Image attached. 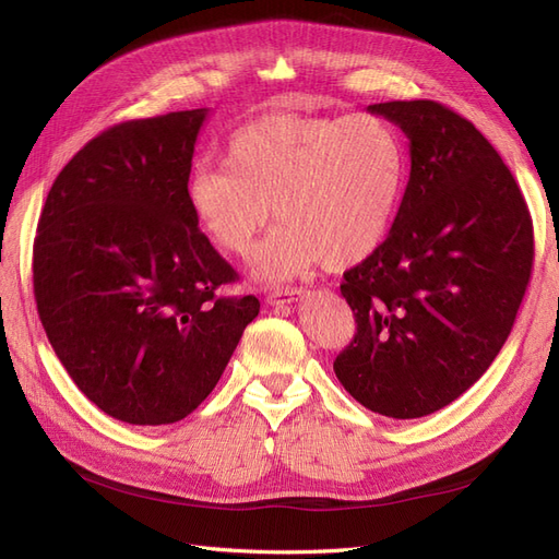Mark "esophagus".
<instances>
[{
  "instance_id": "1",
  "label": "esophagus",
  "mask_w": 559,
  "mask_h": 559,
  "mask_svg": "<svg viewBox=\"0 0 559 559\" xmlns=\"http://www.w3.org/2000/svg\"><path fill=\"white\" fill-rule=\"evenodd\" d=\"M302 296H306V289H298V286H286V289L270 292L265 300H267V306L280 308V306H286V302H294V300H298Z\"/></svg>"
}]
</instances>
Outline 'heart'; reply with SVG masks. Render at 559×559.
<instances>
[{
	"label": "heart",
	"mask_w": 559,
	"mask_h": 559,
	"mask_svg": "<svg viewBox=\"0 0 559 559\" xmlns=\"http://www.w3.org/2000/svg\"><path fill=\"white\" fill-rule=\"evenodd\" d=\"M403 179V142L376 114H267L233 134L224 167H195L186 202L200 230L235 257L251 251L273 207L282 226L253 273L282 282L368 259L392 226Z\"/></svg>",
	"instance_id": "b5f03b06"
}]
</instances>
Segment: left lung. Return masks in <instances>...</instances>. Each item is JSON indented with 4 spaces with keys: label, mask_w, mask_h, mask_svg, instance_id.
<instances>
[{
    "label": "left lung",
    "mask_w": 559,
    "mask_h": 559,
    "mask_svg": "<svg viewBox=\"0 0 559 559\" xmlns=\"http://www.w3.org/2000/svg\"><path fill=\"white\" fill-rule=\"evenodd\" d=\"M411 140L386 240L345 273L357 321L333 370L364 408L415 419L478 382L509 337L534 263L520 186L483 132L433 99L370 105Z\"/></svg>",
    "instance_id": "1"
}]
</instances>
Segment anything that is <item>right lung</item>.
Here are the masks:
<instances>
[{
  "mask_svg": "<svg viewBox=\"0 0 559 559\" xmlns=\"http://www.w3.org/2000/svg\"><path fill=\"white\" fill-rule=\"evenodd\" d=\"M207 109L118 123L62 167L32 257L37 312L60 364L99 411L158 427L210 396L257 296L195 224L186 181Z\"/></svg>",
  "mask_w": 559,
  "mask_h": 559,
  "instance_id": "1",
  "label": "right lung"
}]
</instances>
